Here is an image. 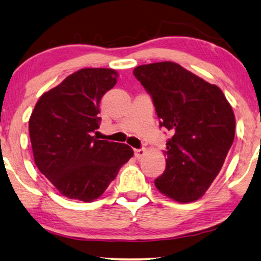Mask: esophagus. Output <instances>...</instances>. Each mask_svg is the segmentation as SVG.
<instances>
[{"mask_svg":"<svg viewBox=\"0 0 261 261\" xmlns=\"http://www.w3.org/2000/svg\"><path fill=\"white\" fill-rule=\"evenodd\" d=\"M145 153H146V149L145 148H137V149H134V155H135V158H138V159L142 158V156L145 155Z\"/></svg>","mask_w":261,"mask_h":261,"instance_id":"1","label":"esophagus"}]
</instances>
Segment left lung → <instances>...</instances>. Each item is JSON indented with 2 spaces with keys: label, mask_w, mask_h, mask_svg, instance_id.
Wrapping results in <instances>:
<instances>
[{
  "label": "left lung",
  "mask_w": 261,
  "mask_h": 261,
  "mask_svg": "<svg viewBox=\"0 0 261 261\" xmlns=\"http://www.w3.org/2000/svg\"><path fill=\"white\" fill-rule=\"evenodd\" d=\"M134 76L151 95L166 142V169L155 188L174 201H197L219 174L234 141L235 116L226 96L179 64L137 66Z\"/></svg>",
  "instance_id": "1"
}]
</instances>
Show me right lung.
I'll use <instances>...</instances> for the list:
<instances>
[{
    "label": "right lung",
    "mask_w": 261,
    "mask_h": 261,
    "mask_svg": "<svg viewBox=\"0 0 261 261\" xmlns=\"http://www.w3.org/2000/svg\"><path fill=\"white\" fill-rule=\"evenodd\" d=\"M117 77L113 69L78 70L42 94L32 112L35 165L67 198H98L134 154L126 144L94 137L101 122L99 102Z\"/></svg>",
    "instance_id": "1"
}]
</instances>
